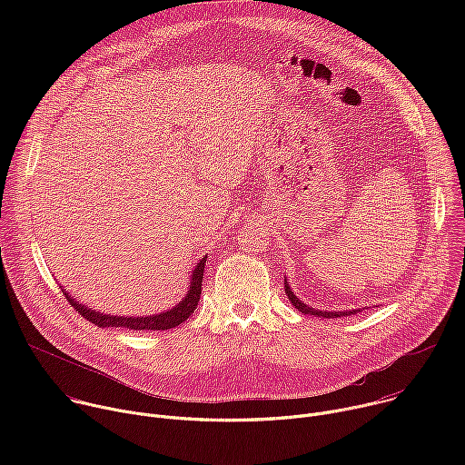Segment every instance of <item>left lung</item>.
Here are the masks:
<instances>
[{
	"label": "left lung",
	"instance_id": "obj_1",
	"mask_svg": "<svg viewBox=\"0 0 465 465\" xmlns=\"http://www.w3.org/2000/svg\"><path fill=\"white\" fill-rule=\"evenodd\" d=\"M285 292H287L291 303H292L300 312H303V314H314V316H320V318H339V316H350V314H355V312L361 311V309H351V311H318V309H312V307L305 305L303 302H300V300L294 296V292L291 291L287 280H285Z\"/></svg>",
	"mask_w": 465,
	"mask_h": 465
}]
</instances>
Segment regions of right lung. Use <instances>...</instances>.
<instances>
[{
	"label": "right lung",
	"instance_id": "add662e5",
	"mask_svg": "<svg viewBox=\"0 0 465 465\" xmlns=\"http://www.w3.org/2000/svg\"><path fill=\"white\" fill-rule=\"evenodd\" d=\"M204 264H206V257H203L201 261L196 262V267L191 274V282H189V291L183 296V300L174 305L173 309L160 312V314H153V316H114V314H103L97 312L94 309H88L86 305H81L74 296H70L62 289V294L65 296V300L70 302L72 307H75L86 320H90L92 323H95L97 327H121V329H130V331H165V329H173L176 325H180L182 322H185L196 309L198 300H201L203 294V276H204Z\"/></svg>",
	"mask_w": 465,
	"mask_h": 465
}]
</instances>
